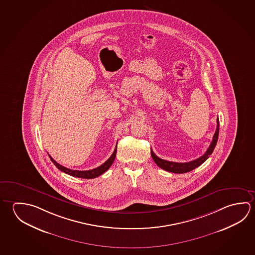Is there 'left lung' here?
<instances>
[{
	"mask_svg": "<svg viewBox=\"0 0 255 255\" xmlns=\"http://www.w3.org/2000/svg\"><path fill=\"white\" fill-rule=\"evenodd\" d=\"M219 117L217 118V129L215 131L214 136L212 138V141L210 143V147L207 149V151L204 153V155L200 156L199 158H197L195 160L190 161L186 163H176V162H172V161L164 160L161 159L158 156L155 155V153L151 149V156L153 160L155 161L156 165H158L162 169L168 171L171 173L174 174H183V173H187L192 170L195 169L198 166H200L201 164H203L209 156L212 154V152L214 150L215 147L218 142V138H219Z\"/></svg>",
	"mask_w": 255,
	"mask_h": 255,
	"instance_id": "left-lung-1",
	"label": "left lung"
}]
</instances>
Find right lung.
I'll list each match as a JSON object with an SVG mask.
<instances>
[{
    "mask_svg": "<svg viewBox=\"0 0 255 255\" xmlns=\"http://www.w3.org/2000/svg\"><path fill=\"white\" fill-rule=\"evenodd\" d=\"M117 147H116L115 150L113 152L112 155L108 158V160L106 161L104 164H102V165L99 166V167L94 168V169L87 170V171L69 169L67 167L60 165V164L54 160V158L50 156V155L49 157L50 159H51L52 162L55 165V166H56L59 170H61L62 172H63V173L70 174V175L74 176V177H79V178L92 179L95 178V177H98L99 175H101V174H104L106 171H108V170L110 168V166L112 165L114 161H115V158H116V156H117Z\"/></svg>",
    "mask_w": 255,
    "mask_h": 255,
    "instance_id": "obj_1",
    "label": "right lung"
}]
</instances>
